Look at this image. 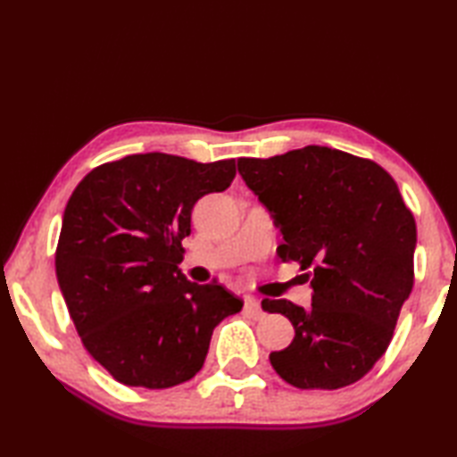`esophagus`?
I'll return each mask as SVG.
<instances>
[{"label":"esophagus","instance_id":"obj_1","mask_svg":"<svg viewBox=\"0 0 457 457\" xmlns=\"http://www.w3.org/2000/svg\"><path fill=\"white\" fill-rule=\"evenodd\" d=\"M244 308H245V312H250L252 316H262V304L258 298L244 296Z\"/></svg>","mask_w":457,"mask_h":457}]
</instances>
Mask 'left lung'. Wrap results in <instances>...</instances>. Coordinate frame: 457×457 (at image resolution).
Wrapping results in <instances>:
<instances>
[{"label": "left lung", "instance_id": "1", "mask_svg": "<svg viewBox=\"0 0 457 457\" xmlns=\"http://www.w3.org/2000/svg\"><path fill=\"white\" fill-rule=\"evenodd\" d=\"M237 171L300 262L312 308L264 300L294 340L270 362L298 389H340L369 373L391 343L413 288L417 229L393 177L373 161L308 145L270 159H237Z\"/></svg>", "mask_w": 457, "mask_h": 457}]
</instances>
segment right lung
<instances>
[{
  "label": "right lung",
  "instance_id": "add662e5",
  "mask_svg": "<svg viewBox=\"0 0 457 457\" xmlns=\"http://www.w3.org/2000/svg\"><path fill=\"white\" fill-rule=\"evenodd\" d=\"M236 161L129 154L84 177L68 199L56 276L92 359L119 383L167 389L204 367L213 328L244 303L177 268L191 212L229 187Z\"/></svg>",
  "mask_w": 457,
  "mask_h": 457
}]
</instances>
